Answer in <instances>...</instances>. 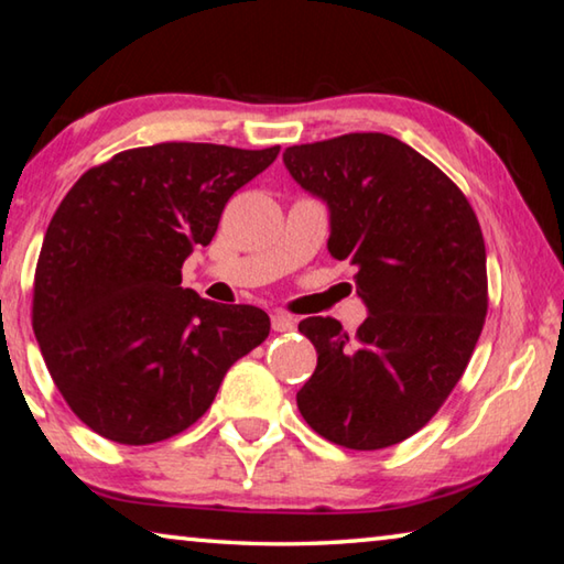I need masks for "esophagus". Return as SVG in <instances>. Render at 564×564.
Listing matches in <instances>:
<instances>
[{
  "instance_id": "34e87169",
  "label": "esophagus",
  "mask_w": 564,
  "mask_h": 564,
  "mask_svg": "<svg viewBox=\"0 0 564 564\" xmlns=\"http://www.w3.org/2000/svg\"><path fill=\"white\" fill-rule=\"evenodd\" d=\"M271 326H273V330H279V333H289V330L295 328V321L289 316V313L275 311L271 316Z\"/></svg>"
}]
</instances>
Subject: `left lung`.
<instances>
[{"mask_svg":"<svg viewBox=\"0 0 564 564\" xmlns=\"http://www.w3.org/2000/svg\"><path fill=\"white\" fill-rule=\"evenodd\" d=\"M283 164L330 208L328 251L350 261L370 316L299 330L318 366L299 410L321 437L380 451L427 425L463 378L488 313L485 241L470 202L433 161L388 133L289 147Z\"/></svg>","mask_w":564,"mask_h":564,"instance_id":"1","label":"left lung"}]
</instances>
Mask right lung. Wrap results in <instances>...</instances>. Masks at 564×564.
<instances>
[{"label":"right lung","instance_id":"1","mask_svg":"<svg viewBox=\"0 0 564 564\" xmlns=\"http://www.w3.org/2000/svg\"><path fill=\"white\" fill-rule=\"evenodd\" d=\"M279 151L127 149L64 196L36 261L32 326L54 386L94 433L121 445L184 433L226 370L269 338L261 308L181 289V265Z\"/></svg>","mask_w":564,"mask_h":564}]
</instances>
